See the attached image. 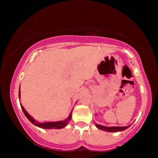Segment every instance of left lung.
Returning <instances> with one entry per match:
<instances>
[{
	"label": "left lung",
	"instance_id": "left-lung-1",
	"mask_svg": "<svg viewBox=\"0 0 158 158\" xmlns=\"http://www.w3.org/2000/svg\"><path fill=\"white\" fill-rule=\"evenodd\" d=\"M95 125L98 129L104 130V131H106V132H110L123 131L130 127V125H128V126H125V127H105V126H103V125H100L98 124H96Z\"/></svg>",
	"mask_w": 158,
	"mask_h": 158
}]
</instances>
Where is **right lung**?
I'll list each match as a JSON object with an SVG mask.
<instances>
[{
    "label": "right lung",
    "mask_w": 158,
    "mask_h": 158,
    "mask_svg": "<svg viewBox=\"0 0 158 158\" xmlns=\"http://www.w3.org/2000/svg\"><path fill=\"white\" fill-rule=\"evenodd\" d=\"M19 97L20 98V88H19ZM21 109H22L23 114H24V115L26 116V118H27L32 123L34 124L35 126H37L41 128H44V129H53V128H54V129H61V128L65 127L71 120L72 114H70L69 117L67 119H65V121H58V122H47V123H38L36 121H35L33 118H32L30 115L26 112V111L21 105Z\"/></svg>",
    "instance_id": "obj_1"
}]
</instances>
